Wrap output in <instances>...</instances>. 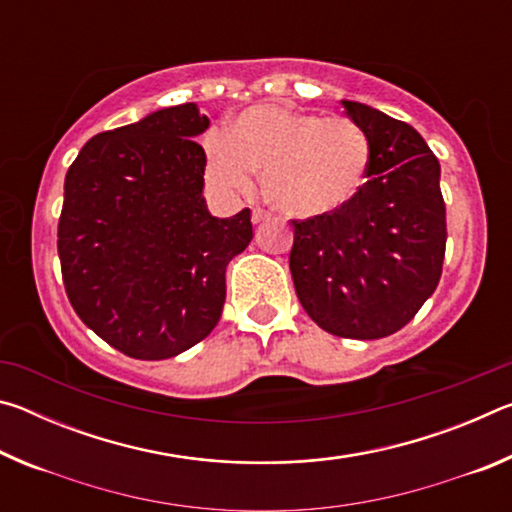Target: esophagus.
I'll return each mask as SVG.
<instances>
[{
  "label": "esophagus",
  "instance_id": "34e87169",
  "mask_svg": "<svg viewBox=\"0 0 512 512\" xmlns=\"http://www.w3.org/2000/svg\"><path fill=\"white\" fill-rule=\"evenodd\" d=\"M268 212H264V210H253V223L255 225H259V223H264V221H268Z\"/></svg>",
  "mask_w": 512,
  "mask_h": 512
}]
</instances>
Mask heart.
I'll use <instances>...</instances> for the list:
<instances>
[{
  "label": "heart",
  "instance_id": "b5f03b06",
  "mask_svg": "<svg viewBox=\"0 0 512 512\" xmlns=\"http://www.w3.org/2000/svg\"><path fill=\"white\" fill-rule=\"evenodd\" d=\"M205 169L221 192H248L264 171V194L291 219H327L350 207L370 169L357 124L277 103H259L205 142Z\"/></svg>",
  "mask_w": 512,
  "mask_h": 512
}]
</instances>
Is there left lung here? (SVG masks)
I'll return each mask as SVG.
<instances>
[{"label": "left lung", "mask_w": 512, "mask_h": 512, "mask_svg": "<svg viewBox=\"0 0 512 512\" xmlns=\"http://www.w3.org/2000/svg\"><path fill=\"white\" fill-rule=\"evenodd\" d=\"M341 106L370 144L368 183L343 212L293 221L289 268L318 327L384 339L418 314L443 273L440 162L413 126L359 101Z\"/></svg>", "instance_id": "1"}]
</instances>
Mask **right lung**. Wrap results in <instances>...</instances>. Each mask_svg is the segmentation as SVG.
I'll list each match as a JSON object with an SVG mask.
<instances>
[{"mask_svg":"<svg viewBox=\"0 0 512 512\" xmlns=\"http://www.w3.org/2000/svg\"><path fill=\"white\" fill-rule=\"evenodd\" d=\"M210 119L196 103L94 135L65 176L58 257L67 298L112 348L158 361L219 323L225 266L253 239L250 210L219 219L203 196Z\"/></svg>","mask_w":512,"mask_h":512,"instance_id":"obj_1","label":"right lung"}]
</instances>
